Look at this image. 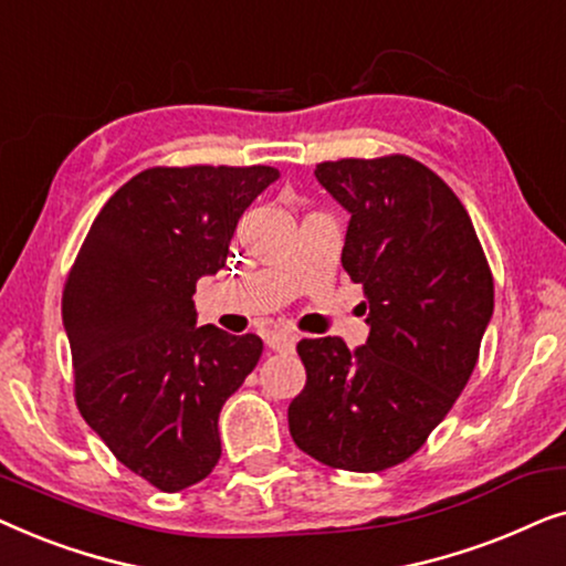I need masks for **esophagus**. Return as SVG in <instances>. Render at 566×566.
Here are the masks:
<instances>
[{"instance_id":"34e87169","label":"esophagus","mask_w":566,"mask_h":566,"mask_svg":"<svg viewBox=\"0 0 566 566\" xmlns=\"http://www.w3.org/2000/svg\"><path fill=\"white\" fill-rule=\"evenodd\" d=\"M265 345L275 353H291L296 347V335H291V332H270Z\"/></svg>"}]
</instances>
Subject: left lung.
<instances>
[{
    "instance_id": "8db88e82",
    "label": "left lung",
    "mask_w": 566,
    "mask_h": 566,
    "mask_svg": "<svg viewBox=\"0 0 566 566\" xmlns=\"http://www.w3.org/2000/svg\"><path fill=\"white\" fill-rule=\"evenodd\" d=\"M347 208L343 268L363 285L370 335L301 339L306 386L289 407L291 438L343 471H384L422 448L451 412L492 319L490 262L455 192L405 154L322 161Z\"/></svg>"
}]
</instances>
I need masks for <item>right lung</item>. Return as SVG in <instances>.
Wrapping results in <instances>:
<instances>
[{"instance_id":"right-lung-1","label":"right lung","mask_w":566,"mask_h":566,"mask_svg":"<svg viewBox=\"0 0 566 566\" xmlns=\"http://www.w3.org/2000/svg\"><path fill=\"white\" fill-rule=\"evenodd\" d=\"M275 167H149L92 221L61 316L74 399L115 459L180 492L221 459L219 412L262 355L258 335L196 327L198 277L227 265L237 221Z\"/></svg>"}]
</instances>
